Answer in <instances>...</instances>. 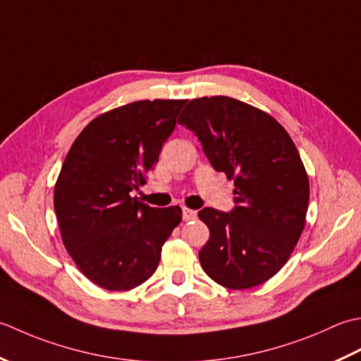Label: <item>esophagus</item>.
Listing matches in <instances>:
<instances>
[{
	"mask_svg": "<svg viewBox=\"0 0 361 361\" xmlns=\"http://www.w3.org/2000/svg\"><path fill=\"white\" fill-rule=\"evenodd\" d=\"M182 216H183V219H185V221H190V219L196 218V212L190 210V209H182Z\"/></svg>",
	"mask_w": 361,
	"mask_h": 361,
	"instance_id": "34e87169",
	"label": "esophagus"
}]
</instances>
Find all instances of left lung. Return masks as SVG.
Listing matches in <instances>:
<instances>
[{"instance_id":"obj_1","label":"left lung","mask_w":361,"mask_h":361,"mask_svg":"<svg viewBox=\"0 0 361 361\" xmlns=\"http://www.w3.org/2000/svg\"><path fill=\"white\" fill-rule=\"evenodd\" d=\"M216 171L233 180L231 213L205 207L209 241L200 251L212 281L245 290L288 262L304 231L310 183L296 145L269 114L229 97L191 99L180 114Z\"/></svg>"}]
</instances>
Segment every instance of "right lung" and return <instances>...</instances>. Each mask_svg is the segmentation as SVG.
<instances>
[{"label": "right lung", "instance_id": "1", "mask_svg": "<svg viewBox=\"0 0 361 361\" xmlns=\"http://www.w3.org/2000/svg\"><path fill=\"white\" fill-rule=\"evenodd\" d=\"M187 99H143L98 115L63 160L54 210L67 252L88 281L129 291L154 274L182 221L179 205L154 209L130 196L146 183Z\"/></svg>", "mask_w": 361, "mask_h": 361}]
</instances>
